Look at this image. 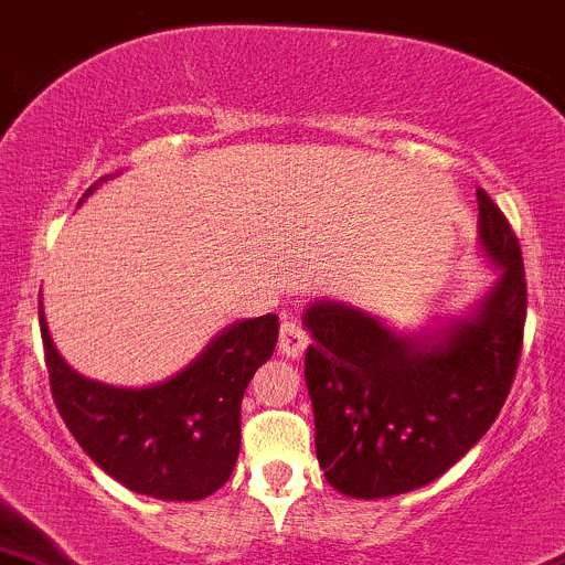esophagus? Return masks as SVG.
Instances as JSON below:
<instances>
[{"label": "esophagus", "mask_w": 565, "mask_h": 565, "mask_svg": "<svg viewBox=\"0 0 565 565\" xmlns=\"http://www.w3.org/2000/svg\"><path fill=\"white\" fill-rule=\"evenodd\" d=\"M307 345H310V337H307V331L301 329L296 321L285 318V321L280 323V340H277V348H280L282 356L299 359L301 353L307 351Z\"/></svg>", "instance_id": "1"}]
</instances>
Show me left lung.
Returning a JSON list of instances; mask_svg holds the SVG:
<instances>
[{"label": "left lung", "mask_w": 565, "mask_h": 565, "mask_svg": "<svg viewBox=\"0 0 565 565\" xmlns=\"http://www.w3.org/2000/svg\"><path fill=\"white\" fill-rule=\"evenodd\" d=\"M479 249L495 280L476 305L397 329L342 299L312 301L305 381L326 481L348 498H394L459 462L503 408L525 329L520 242L484 190Z\"/></svg>", "instance_id": "left-lung-1"}]
</instances>
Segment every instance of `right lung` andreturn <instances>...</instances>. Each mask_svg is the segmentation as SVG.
<instances>
[{"mask_svg": "<svg viewBox=\"0 0 565 565\" xmlns=\"http://www.w3.org/2000/svg\"><path fill=\"white\" fill-rule=\"evenodd\" d=\"M277 329L275 312L234 321L188 367L152 386L127 388L70 367L51 340L40 299L45 367L67 429L110 479L157 500L209 498L234 473L244 388L275 353Z\"/></svg>", "mask_w": 565, "mask_h": 565, "instance_id": "add662e5", "label": "right lung"}]
</instances>
